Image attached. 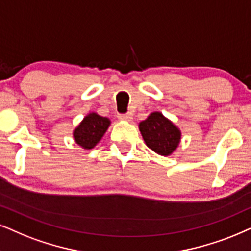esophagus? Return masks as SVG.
I'll use <instances>...</instances> for the list:
<instances>
[{"mask_svg": "<svg viewBox=\"0 0 251 251\" xmlns=\"http://www.w3.org/2000/svg\"><path fill=\"white\" fill-rule=\"evenodd\" d=\"M119 118L122 120H125V122H131L132 120V115L131 113H126V115H120Z\"/></svg>", "mask_w": 251, "mask_h": 251, "instance_id": "34e87169", "label": "esophagus"}]
</instances>
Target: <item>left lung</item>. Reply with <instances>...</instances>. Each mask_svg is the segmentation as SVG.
I'll list each match as a JSON object with an SVG mask.
<instances>
[{"label":"left lung","instance_id":"1","mask_svg":"<svg viewBox=\"0 0 251 251\" xmlns=\"http://www.w3.org/2000/svg\"><path fill=\"white\" fill-rule=\"evenodd\" d=\"M139 129L146 145L162 156L173 154L182 136L179 128L161 112L151 113L147 119L139 124Z\"/></svg>","mask_w":251,"mask_h":251}]
</instances>
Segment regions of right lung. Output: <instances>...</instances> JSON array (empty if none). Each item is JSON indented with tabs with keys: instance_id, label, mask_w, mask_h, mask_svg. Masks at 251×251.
Here are the masks:
<instances>
[{
	"instance_id": "obj_1",
	"label": "right lung",
	"mask_w": 251,
	"mask_h": 251,
	"mask_svg": "<svg viewBox=\"0 0 251 251\" xmlns=\"http://www.w3.org/2000/svg\"><path fill=\"white\" fill-rule=\"evenodd\" d=\"M110 124V119L106 117H102L95 112L89 113L73 132L74 140L82 148H94L105 134Z\"/></svg>"
}]
</instances>
